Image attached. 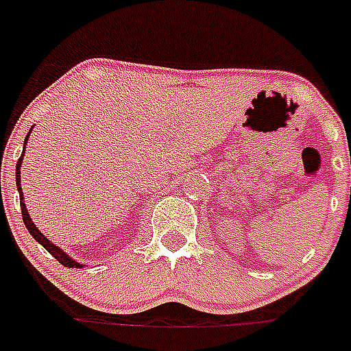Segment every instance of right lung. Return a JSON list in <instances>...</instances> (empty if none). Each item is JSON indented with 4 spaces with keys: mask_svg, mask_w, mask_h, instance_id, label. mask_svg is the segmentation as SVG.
I'll return each mask as SVG.
<instances>
[{
    "mask_svg": "<svg viewBox=\"0 0 351 351\" xmlns=\"http://www.w3.org/2000/svg\"><path fill=\"white\" fill-rule=\"evenodd\" d=\"M32 132V130H30ZM30 132L27 134V137H25V141H23V152H21V158H19L18 165H16V189H18L19 192V204H21V215H23V223L25 226H27V230H29V234L32 235L34 239L38 241L39 245L43 246L45 250L49 252L50 255H54L56 259L60 261L61 265L66 266V268H83L85 265H81V263H77L75 259H72L66 252H63L60 248V246H56L54 243L50 239H47V235L41 234V230H38V226L34 224V221L30 219V215H29V210H27V206H25V201H23V189H21V162H23V156H25V148H27V141H29V137H30Z\"/></svg>",
    "mask_w": 351,
    "mask_h": 351,
    "instance_id": "1",
    "label": "right lung"
}]
</instances>
